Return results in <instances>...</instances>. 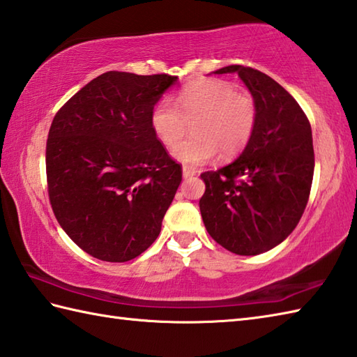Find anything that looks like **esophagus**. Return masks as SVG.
I'll list each match as a JSON object with an SVG mask.
<instances>
[{
    "instance_id": "esophagus-1",
    "label": "esophagus",
    "mask_w": 357,
    "mask_h": 357,
    "mask_svg": "<svg viewBox=\"0 0 357 357\" xmlns=\"http://www.w3.org/2000/svg\"><path fill=\"white\" fill-rule=\"evenodd\" d=\"M195 174H197V169L191 168V166H183V177L189 178V177H194Z\"/></svg>"
}]
</instances>
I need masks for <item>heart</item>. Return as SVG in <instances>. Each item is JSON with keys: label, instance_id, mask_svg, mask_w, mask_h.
Returning a JSON list of instances; mask_svg holds the SVG:
<instances>
[{"label": "heart", "instance_id": "b5f03b06", "mask_svg": "<svg viewBox=\"0 0 357 357\" xmlns=\"http://www.w3.org/2000/svg\"><path fill=\"white\" fill-rule=\"evenodd\" d=\"M259 111L254 98L220 78H200L181 87L176 103L162 98L151 112V126L165 146L172 148L195 121L196 135L174 148V157L189 166L219 155H237L254 135Z\"/></svg>", "mask_w": 357, "mask_h": 357}]
</instances>
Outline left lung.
<instances>
[{
  "mask_svg": "<svg viewBox=\"0 0 357 357\" xmlns=\"http://www.w3.org/2000/svg\"><path fill=\"white\" fill-rule=\"evenodd\" d=\"M257 105V126L231 165L200 174L206 185L200 213L217 243L238 256H256L282 243L299 223L310 199L314 149L308 117L288 91L264 72L227 66Z\"/></svg>",
  "mask_w": 357,
  "mask_h": 357,
  "instance_id": "obj_1",
  "label": "left lung"
}]
</instances>
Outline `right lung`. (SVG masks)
I'll use <instances>...</instances> for the list:
<instances>
[{
    "mask_svg": "<svg viewBox=\"0 0 357 357\" xmlns=\"http://www.w3.org/2000/svg\"><path fill=\"white\" fill-rule=\"evenodd\" d=\"M177 77L109 70L55 114L46 143L49 202L60 227L89 256L128 261L158 237L181 181L151 126Z\"/></svg>",
    "mask_w": 357,
    "mask_h": 357,
    "instance_id": "1",
    "label": "right lung"
}]
</instances>
